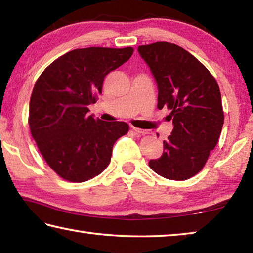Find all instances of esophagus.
Returning <instances> with one entry per match:
<instances>
[{
	"instance_id": "obj_1",
	"label": "esophagus",
	"mask_w": 253,
	"mask_h": 253,
	"mask_svg": "<svg viewBox=\"0 0 253 253\" xmlns=\"http://www.w3.org/2000/svg\"><path fill=\"white\" fill-rule=\"evenodd\" d=\"M131 129H132V131H135L136 134H140V135L147 134V130H145V129H140V128H137V127H134V126L131 127Z\"/></svg>"
}]
</instances>
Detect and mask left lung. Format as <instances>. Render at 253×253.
Here are the masks:
<instances>
[{
  "mask_svg": "<svg viewBox=\"0 0 253 253\" xmlns=\"http://www.w3.org/2000/svg\"><path fill=\"white\" fill-rule=\"evenodd\" d=\"M158 89L157 107H168L174 128L162 156L149 168L173 181L198 174L220 138L224 114L219 84L198 59L181 46L160 41L138 48Z\"/></svg>",
  "mask_w": 253,
  "mask_h": 253,
  "instance_id": "8db88e82",
  "label": "left lung"
}]
</instances>
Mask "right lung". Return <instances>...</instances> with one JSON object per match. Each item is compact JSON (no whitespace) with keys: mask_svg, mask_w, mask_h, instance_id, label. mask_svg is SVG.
<instances>
[{"mask_svg":"<svg viewBox=\"0 0 253 253\" xmlns=\"http://www.w3.org/2000/svg\"><path fill=\"white\" fill-rule=\"evenodd\" d=\"M134 49L85 48L61 55L34 84L29 109L33 139L60 177L80 183L108 166L116 140L127 134L125 122H104L88 115L110 71L131 57Z\"/></svg>","mask_w":253,"mask_h":253,"instance_id":"1","label":"right lung"}]
</instances>
